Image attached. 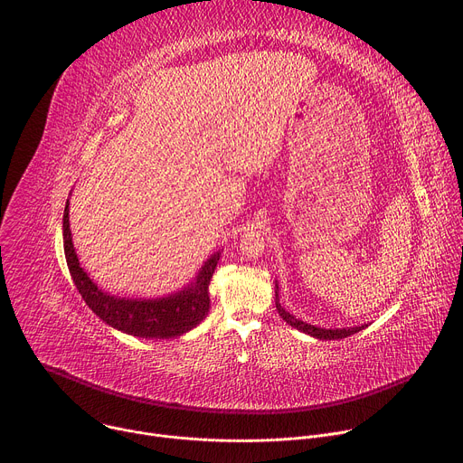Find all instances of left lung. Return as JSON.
<instances>
[{"mask_svg": "<svg viewBox=\"0 0 463 463\" xmlns=\"http://www.w3.org/2000/svg\"><path fill=\"white\" fill-rule=\"evenodd\" d=\"M275 304H277V309H279V315L291 326V327H297L300 329L302 334L306 335H311L315 339H320V341H335V339H345V337H350L357 332H361V329L366 327V324L363 326H355V327H318V326H313V324H307L297 317H293L289 311H286L280 302H279V286L275 284Z\"/></svg>", "mask_w": 463, "mask_h": 463, "instance_id": "obj_1", "label": "left lung"}]
</instances>
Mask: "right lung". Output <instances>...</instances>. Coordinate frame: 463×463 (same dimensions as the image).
I'll list each match as a JSON object with an SVG mask.
<instances>
[{
	"label": "right lung",
	"instance_id": "add662e5",
	"mask_svg": "<svg viewBox=\"0 0 463 463\" xmlns=\"http://www.w3.org/2000/svg\"><path fill=\"white\" fill-rule=\"evenodd\" d=\"M63 252L71 279L90 309L108 326L141 339H174L200 324L211 307L209 284L222 250L214 252L195 279L175 293L159 298H128L102 291L84 271L70 229V200L63 209Z\"/></svg>",
	"mask_w": 463,
	"mask_h": 463
}]
</instances>
